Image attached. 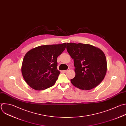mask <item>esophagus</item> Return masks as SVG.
Listing matches in <instances>:
<instances>
[{
  "mask_svg": "<svg viewBox=\"0 0 126 126\" xmlns=\"http://www.w3.org/2000/svg\"><path fill=\"white\" fill-rule=\"evenodd\" d=\"M69 70H70V68H68L67 70H63V72H64V73H66V72H67V71H69Z\"/></svg>",
  "mask_w": 126,
  "mask_h": 126,
  "instance_id": "obj_1",
  "label": "esophagus"
}]
</instances>
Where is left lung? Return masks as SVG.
<instances>
[{
    "label": "left lung",
    "mask_w": 126,
    "mask_h": 126,
    "mask_svg": "<svg viewBox=\"0 0 126 126\" xmlns=\"http://www.w3.org/2000/svg\"><path fill=\"white\" fill-rule=\"evenodd\" d=\"M67 51L74 61L75 76L72 85L83 90H90L103 80L107 62L101 50L88 44L67 43Z\"/></svg>",
    "instance_id": "8db88e82"
}]
</instances>
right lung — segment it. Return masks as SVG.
I'll return each mask as SVG.
<instances>
[{
    "instance_id": "right-lung-1",
    "label": "right lung",
    "mask_w": 126,
    "mask_h": 126,
    "mask_svg": "<svg viewBox=\"0 0 126 126\" xmlns=\"http://www.w3.org/2000/svg\"><path fill=\"white\" fill-rule=\"evenodd\" d=\"M66 43L42 45L25 55L22 73L26 83L36 90H43L53 86L60 74L57 69V58L65 50Z\"/></svg>"
}]
</instances>
